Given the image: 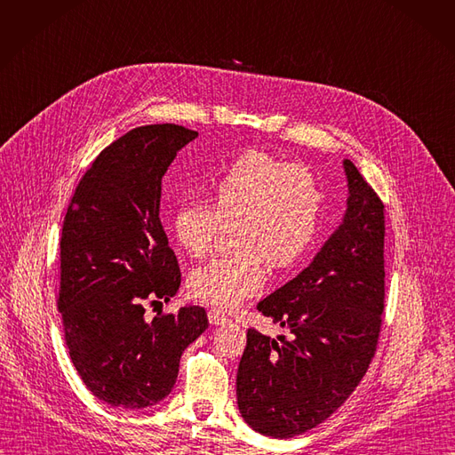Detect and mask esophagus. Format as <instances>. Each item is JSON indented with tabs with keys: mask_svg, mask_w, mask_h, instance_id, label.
<instances>
[{
	"mask_svg": "<svg viewBox=\"0 0 455 455\" xmlns=\"http://www.w3.org/2000/svg\"><path fill=\"white\" fill-rule=\"evenodd\" d=\"M208 320H210L212 325H221V323L228 322V316L221 309H210L208 311Z\"/></svg>",
	"mask_w": 455,
	"mask_h": 455,
	"instance_id": "esophagus-1",
	"label": "esophagus"
}]
</instances>
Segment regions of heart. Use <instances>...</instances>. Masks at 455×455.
I'll list each match as a JSON object with an SVG mask.
<instances>
[{
	"label": "heart",
	"instance_id": "heart-1",
	"mask_svg": "<svg viewBox=\"0 0 455 455\" xmlns=\"http://www.w3.org/2000/svg\"><path fill=\"white\" fill-rule=\"evenodd\" d=\"M323 190L315 173L265 151L251 149L234 159L210 183V203H180L170 220L179 249L204 256L223 225H232L234 252L197 267L190 292L206 304L232 309L265 285L263 259L287 268L316 237Z\"/></svg>",
	"mask_w": 455,
	"mask_h": 455
}]
</instances>
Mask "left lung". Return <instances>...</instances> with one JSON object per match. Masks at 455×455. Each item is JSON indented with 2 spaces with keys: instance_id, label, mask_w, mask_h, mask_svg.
Returning a JSON list of instances; mask_svg holds the SVG:
<instances>
[{
  "instance_id": "1",
  "label": "left lung",
  "mask_w": 455,
  "mask_h": 455,
  "mask_svg": "<svg viewBox=\"0 0 455 455\" xmlns=\"http://www.w3.org/2000/svg\"><path fill=\"white\" fill-rule=\"evenodd\" d=\"M347 210L315 259L258 311L289 329L254 327L239 360L241 417L268 437L304 434L337 411L375 356L384 311V204L346 159Z\"/></svg>"
}]
</instances>
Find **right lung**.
Wrapping results in <instances>:
<instances>
[{
  "label": "right lung",
  "instance_id": "add662e5",
  "mask_svg": "<svg viewBox=\"0 0 455 455\" xmlns=\"http://www.w3.org/2000/svg\"><path fill=\"white\" fill-rule=\"evenodd\" d=\"M196 137L177 124L128 132L100 151L68 206L58 311L73 366L111 406L146 408L170 395L180 355L208 327L197 306L144 318L146 304L170 301L180 285L159 218L161 183Z\"/></svg>",
  "mask_w": 455,
  "mask_h": 455
}]
</instances>
